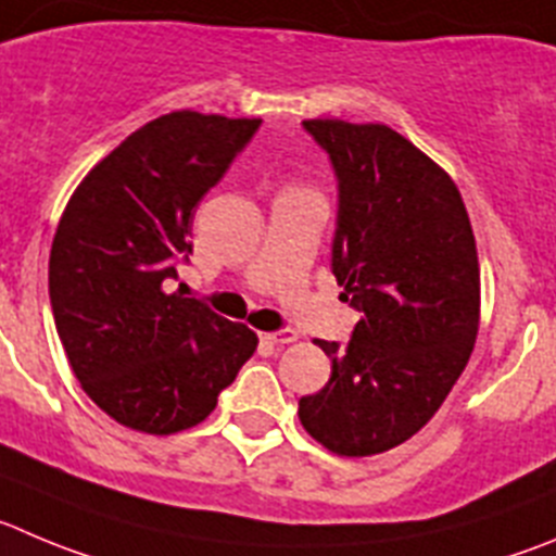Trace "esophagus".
Returning <instances> with one entry per match:
<instances>
[{
	"label": "esophagus",
	"instance_id": "obj_1",
	"mask_svg": "<svg viewBox=\"0 0 556 556\" xmlns=\"http://www.w3.org/2000/svg\"><path fill=\"white\" fill-rule=\"evenodd\" d=\"M263 342H268V345H288V342H295L299 340V334L290 329H279V331H266V334H261Z\"/></svg>",
	"mask_w": 556,
	"mask_h": 556
}]
</instances>
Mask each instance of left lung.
Here are the masks:
<instances>
[{"instance_id":"8db88e82","label":"left lung","mask_w":556,"mask_h":556,"mask_svg":"<svg viewBox=\"0 0 556 556\" xmlns=\"http://www.w3.org/2000/svg\"><path fill=\"white\" fill-rule=\"evenodd\" d=\"M337 178L331 274L359 313L320 392L299 401L304 430L349 458L387 453L430 422L464 372L480 326L469 214L435 161L381 123L304 121Z\"/></svg>"}]
</instances>
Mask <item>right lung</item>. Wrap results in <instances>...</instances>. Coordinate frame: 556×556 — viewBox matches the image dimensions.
Segmentation results:
<instances>
[{
	"instance_id": "add662e5",
	"label": "right lung",
	"mask_w": 556,
	"mask_h": 556,
	"mask_svg": "<svg viewBox=\"0 0 556 556\" xmlns=\"http://www.w3.org/2000/svg\"><path fill=\"white\" fill-rule=\"evenodd\" d=\"M263 121L169 112L87 173L56 225L49 299L71 370L121 425L169 435L202 422L257 349L249 326L169 293L194 207Z\"/></svg>"
}]
</instances>
